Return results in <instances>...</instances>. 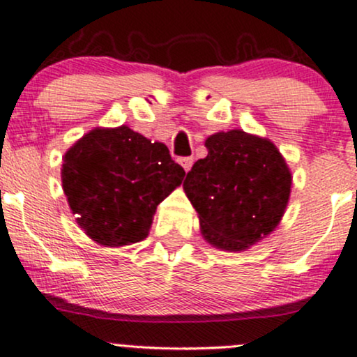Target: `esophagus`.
<instances>
[{"instance_id": "obj_1", "label": "esophagus", "mask_w": 357, "mask_h": 357, "mask_svg": "<svg viewBox=\"0 0 357 357\" xmlns=\"http://www.w3.org/2000/svg\"><path fill=\"white\" fill-rule=\"evenodd\" d=\"M179 162H181V166L184 167V171H190L191 166H192V158H181L179 159Z\"/></svg>"}]
</instances>
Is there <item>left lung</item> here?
Segmentation results:
<instances>
[{
	"instance_id": "1",
	"label": "left lung",
	"mask_w": 357,
	"mask_h": 357,
	"mask_svg": "<svg viewBox=\"0 0 357 357\" xmlns=\"http://www.w3.org/2000/svg\"><path fill=\"white\" fill-rule=\"evenodd\" d=\"M204 146L208 155L186 174L184 192L198 211L204 238L240 252L277 227L292 176L272 142L243 130L213 134Z\"/></svg>"
}]
</instances>
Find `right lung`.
<instances>
[{"label":"right lung","mask_w":357,"mask_h":357,"mask_svg":"<svg viewBox=\"0 0 357 357\" xmlns=\"http://www.w3.org/2000/svg\"><path fill=\"white\" fill-rule=\"evenodd\" d=\"M184 174L165 144L121 126L93 129L70 147L61 183L77 223L90 238L122 247L146 238L155 208Z\"/></svg>","instance_id":"right-lung-1"}]
</instances>
